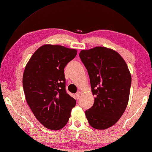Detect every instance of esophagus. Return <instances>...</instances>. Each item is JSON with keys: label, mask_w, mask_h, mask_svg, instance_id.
<instances>
[{"label": "esophagus", "mask_w": 152, "mask_h": 152, "mask_svg": "<svg viewBox=\"0 0 152 152\" xmlns=\"http://www.w3.org/2000/svg\"><path fill=\"white\" fill-rule=\"evenodd\" d=\"M75 96H76V99L77 100H79L80 97V92H77L76 94H75Z\"/></svg>", "instance_id": "1"}]
</instances>
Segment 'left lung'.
<instances>
[{
	"mask_svg": "<svg viewBox=\"0 0 152 152\" xmlns=\"http://www.w3.org/2000/svg\"><path fill=\"white\" fill-rule=\"evenodd\" d=\"M94 95L85 115L92 127L106 129L117 122L127 106L131 75L123 58L111 49L96 46L80 52Z\"/></svg>",
	"mask_w": 152,
	"mask_h": 152,
	"instance_id": "8db88e82",
	"label": "left lung"
}]
</instances>
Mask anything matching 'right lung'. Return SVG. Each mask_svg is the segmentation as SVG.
Returning <instances> with one entry per match:
<instances>
[{
    "mask_svg": "<svg viewBox=\"0 0 152 152\" xmlns=\"http://www.w3.org/2000/svg\"><path fill=\"white\" fill-rule=\"evenodd\" d=\"M77 50L45 45L33 54L25 68L23 87L26 101L46 128L60 130L66 125L76 100L66 90L64 68Z\"/></svg>",
    "mask_w": 152,
    "mask_h": 152,
    "instance_id": "obj_1",
    "label": "right lung"
}]
</instances>
